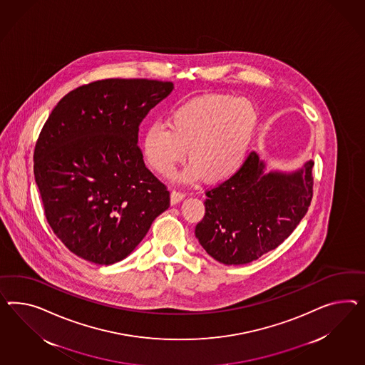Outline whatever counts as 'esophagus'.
Wrapping results in <instances>:
<instances>
[{
    "label": "esophagus",
    "instance_id": "34e87169",
    "mask_svg": "<svg viewBox=\"0 0 365 365\" xmlns=\"http://www.w3.org/2000/svg\"><path fill=\"white\" fill-rule=\"evenodd\" d=\"M186 197V194L185 192H180V191H171V194H170V203L171 205H177L179 203L180 200H183Z\"/></svg>",
    "mask_w": 365,
    "mask_h": 365
}]
</instances>
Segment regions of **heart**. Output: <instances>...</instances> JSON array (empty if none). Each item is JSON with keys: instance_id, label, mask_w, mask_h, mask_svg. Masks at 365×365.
<instances>
[{"instance_id": "b5f03b06", "label": "heart", "mask_w": 365, "mask_h": 365, "mask_svg": "<svg viewBox=\"0 0 365 365\" xmlns=\"http://www.w3.org/2000/svg\"><path fill=\"white\" fill-rule=\"evenodd\" d=\"M257 108L250 99L231 94H206L174 108L168 125L153 122L142 138L143 157L155 173L168 175L188 148L192 162L180 174L183 180L200 177L220 183L235 177L246 162L257 131Z\"/></svg>"}]
</instances>
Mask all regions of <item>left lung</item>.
Listing matches in <instances>:
<instances>
[{"mask_svg": "<svg viewBox=\"0 0 365 365\" xmlns=\"http://www.w3.org/2000/svg\"><path fill=\"white\" fill-rule=\"evenodd\" d=\"M312 168L309 159L292 171H267L266 162L251 151L235 177L206 192V214L195 227L200 246L227 266L275 250L311 205Z\"/></svg>", "mask_w": 365, "mask_h": 365, "instance_id": "obj_1", "label": "left lung"}]
</instances>
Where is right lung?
<instances>
[{"instance_id": "obj_1", "label": "right lung", "mask_w": 365, "mask_h": 365, "mask_svg": "<svg viewBox=\"0 0 365 365\" xmlns=\"http://www.w3.org/2000/svg\"><path fill=\"white\" fill-rule=\"evenodd\" d=\"M173 90V82L102 79L53 108L34 178L51 230L77 257L101 266L123 260L170 206L137 142L139 123Z\"/></svg>"}]
</instances>
